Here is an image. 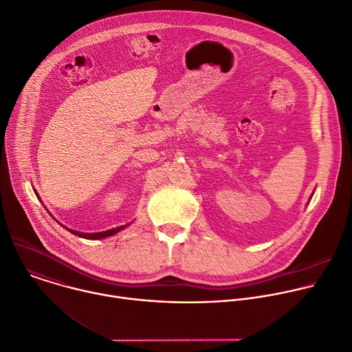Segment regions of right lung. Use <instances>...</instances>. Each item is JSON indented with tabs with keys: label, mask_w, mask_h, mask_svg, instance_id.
<instances>
[{
	"label": "right lung",
	"mask_w": 352,
	"mask_h": 352,
	"mask_svg": "<svg viewBox=\"0 0 352 352\" xmlns=\"http://www.w3.org/2000/svg\"><path fill=\"white\" fill-rule=\"evenodd\" d=\"M125 226H121V227H117V228H113V230H107V231H103V232H93V234H86V232H79V231H74V230H69V232L80 236V238H86V239H102V238H106V236H110V235H114L117 232H120L121 230H124Z\"/></svg>",
	"instance_id": "right-lung-1"
}]
</instances>
